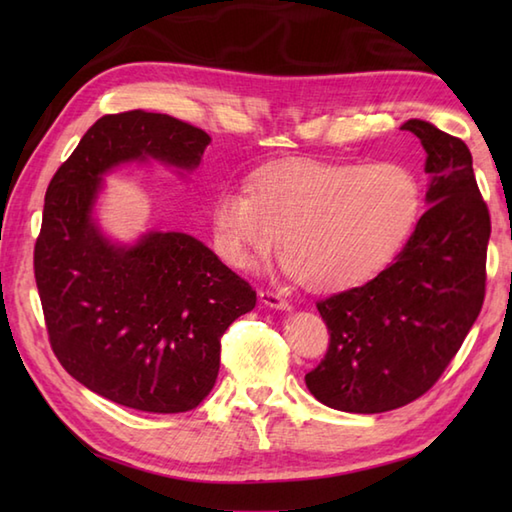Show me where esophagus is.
<instances>
[{
  "instance_id": "34e87169",
  "label": "esophagus",
  "mask_w": 512,
  "mask_h": 512,
  "mask_svg": "<svg viewBox=\"0 0 512 512\" xmlns=\"http://www.w3.org/2000/svg\"><path fill=\"white\" fill-rule=\"evenodd\" d=\"M259 301L264 303L266 308H273V310H284V312H288L292 306H290V301L288 299H284V297H279V295H275V292H259Z\"/></svg>"
}]
</instances>
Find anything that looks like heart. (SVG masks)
Wrapping results in <instances>:
<instances>
[{"mask_svg":"<svg viewBox=\"0 0 512 512\" xmlns=\"http://www.w3.org/2000/svg\"><path fill=\"white\" fill-rule=\"evenodd\" d=\"M422 184L405 162L297 160L255 173L250 191L215 195V242L228 264L255 268L279 246L303 286L334 292L376 277L407 244Z\"/></svg>","mask_w":512,"mask_h":512,"instance_id":"obj_1","label":"heart"}]
</instances>
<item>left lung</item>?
<instances>
[{
  "instance_id": "8db88e82",
  "label": "left lung",
  "mask_w": 512,
  "mask_h": 512,
  "mask_svg": "<svg viewBox=\"0 0 512 512\" xmlns=\"http://www.w3.org/2000/svg\"><path fill=\"white\" fill-rule=\"evenodd\" d=\"M400 129L427 151L429 209L394 264L317 303L330 350L306 385L339 411L380 413L422 396L458 354L484 303L491 217L471 151L420 118Z\"/></svg>"
}]
</instances>
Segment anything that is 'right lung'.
<instances>
[{
    "mask_svg": "<svg viewBox=\"0 0 512 512\" xmlns=\"http://www.w3.org/2000/svg\"><path fill=\"white\" fill-rule=\"evenodd\" d=\"M211 136L145 110L96 121L50 180L35 279L52 350L72 378L118 405L191 411L220 372V339L257 295L200 239L147 231L118 242L99 222L105 176L123 165L200 167Z\"/></svg>",
    "mask_w": 512,
    "mask_h": 512,
    "instance_id": "obj_1",
    "label": "right lung"
}]
</instances>
